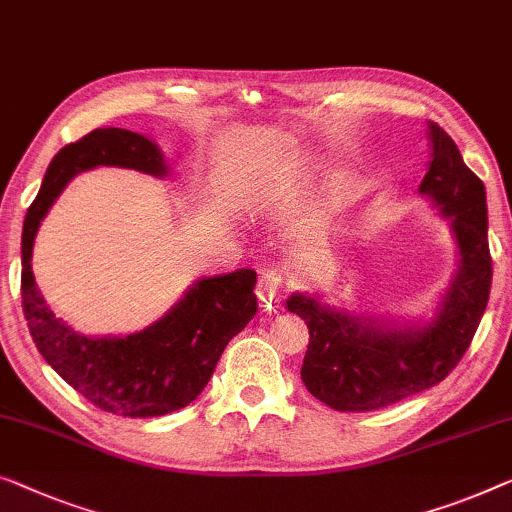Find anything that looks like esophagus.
<instances>
[{"instance_id":"obj_1","label":"esophagus","mask_w":512,"mask_h":512,"mask_svg":"<svg viewBox=\"0 0 512 512\" xmlns=\"http://www.w3.org/2000/svg\"><path fill=\"white\" fill-rule=\"evenodd\" d=\"M282 294H285V280H282L280 273L264 271L257 282V296L262 305L273 308V305H278L282 301Z\"/></svg>"}]
</instances>
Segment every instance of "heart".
<instances>
[{
  "instance_id": "1",
  "label": "heart",
  "mask_w": 512,
  "mask_h": 512,
  "mask_svg": "<svg viewBox=\"0 0 512 512\" xmlns=\"http://www.w3.org/2000/svg\"><path fill=\"white\" fill-rule=\"evenodd\" d=\"M255 202H257V204H262V202H264V197H262V195H255Z\"/></svg>"
}]
</instances>
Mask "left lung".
Segmentation results:
<instances>
[{
  "mask_svg": "<svg viewBox=\"0 0 512 512\" xmlns=\"http://www.w3.org/2000/svg\"><path fill=\"white\" fill-rule=\"evenodd\" d=\"M432 160L418 193L451 220L460 266L425 326H395L347 315L305 294L289 296L310 331L301 379L335 411H372L437 386L460 363L483 319L492 287L485 186L464 165L444 128L430 121Z\"/></svg>",
  "mask_w": 512,
  "mask_h": 512,
  "instance_id": "obj_1",
  "label": "left lung"
}]
</instances>
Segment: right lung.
I'll return each instance as SVG.
<instances>
[{
  "label": "right lung",
  "instance_id": "obj_1",
  "mask_svg": "<svg viewBox=\"0 0 512 512\" xmlns=\"http://www.w3.org/2000/svg\"><path fill=\"white\" fill-rule=\"evenodd\" d=\"M98 165L154 177L170 170L149 137L126 128H96L59 149L22 227V310L38 352L94 407L126 418L165 416L204 391L227 342L255 317L257 273L239 269L197 280L163 319L126 338L75 333L38 292L32 250L41 220L66 183Z\"/></svg>",
  "mask_w": 512,
  "mask_h": 512
}]
</instances>
